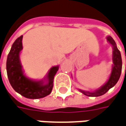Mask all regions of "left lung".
<instances>
[{
  "instance_id": "left-lung-1",
  "label": "left lung",
  "mask_w": 126,
  "mask_h": 126,
  "mask_svg": "<svg viewBox=\"0 0 126 126\" xmlns=\"http://www.w3.org/2000/svg\"><path fill=\"white\" fill-rule=\"evenodd\" d=\"M107 41L110 43L113 47V65H112V70L110 73V77L108 81L101 86L100 88L95 90L94 91H86L84 90L79 89L80 92L87 96H100L104 95L107 91H109L112 87H113L118 81L121 77V74L122 71V59L121 52L117 48L116 44L114 40L110 37L108 36L106 37Z\"/></svg>"
}]
</instances>
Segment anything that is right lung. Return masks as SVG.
Instances as JSON below:
<instances>
[{"label":"right lung","instance_id":"add662e5","mask_svg":"<svg viewBox=\"0 0 126 126\" xmlns=\"http://www.w3.org/2000/svg\"><path fill=\"white\" fill-rule=\"evenodd\" d=\"M22 35L16 39L8 55L6 69L10 84L13 89L28 98L37 99L49 95L53 88L54 77L59 69V66L52 67L47 76L42 80L36 81L27 77L24 74L20 59L22 49Z\"/></svg>","mask_w":126,"mask_h":126}]
</instances>
